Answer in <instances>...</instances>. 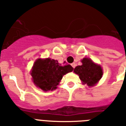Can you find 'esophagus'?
<instances>
[{
	"label": "esophagus",
	"instance_id": "esophagus-1",
	"mask_svg": "<svg viewBox=\"0 0 126 126\" xmlns=\"http://www.w3.org/2000/svg\"><path fill=\"white\" fill-rule=\"evenodd\" d=\"M71 66H72L73 68H75V67H76V64H75V63H73L72 64H71Z\"/></svg>",
	"mask_w": 126,
	"mask_h": 126
}]
</instances>
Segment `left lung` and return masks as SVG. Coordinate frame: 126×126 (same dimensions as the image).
Instances as JSON below:
<instances>
[{
  "label": "left lung",
  "instance_id": "obj_1",
  "mask_svg": "<svg viewBox=\"0 0 126 126\" xmlns=\"http://www.w3.org/2000/svg\"><path fill=\"white\" fill-rule=\"evenodd\" d=\"M81 62V65L77 66L73 71L79 75L83 83H86L88 86H93L102 77V69L89 58L83 59Z\"/></svg>",
  "mask_w": 126,
  "mask_h": 126
}]
</instances>
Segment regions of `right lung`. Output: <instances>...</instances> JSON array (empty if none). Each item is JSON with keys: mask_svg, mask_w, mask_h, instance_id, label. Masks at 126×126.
Instances as JSON below:
<instances>
[{"mask_svg": "<svg viewBox=\"0 0 126 126\" xmlns=\"http://www.w3.org/2000/svg\"><path fill=\"white\" fill-rule=\"evenodd\" d=\"M73 70L71 65H62L55 59H39L34 62L31 75L35 85L47 92L55 89L63 75Z\"/></svg>", "mask_w": 126, "mask_h": 126, "instance_id": "obj_1", "label": "right lung"}]
</instances>
